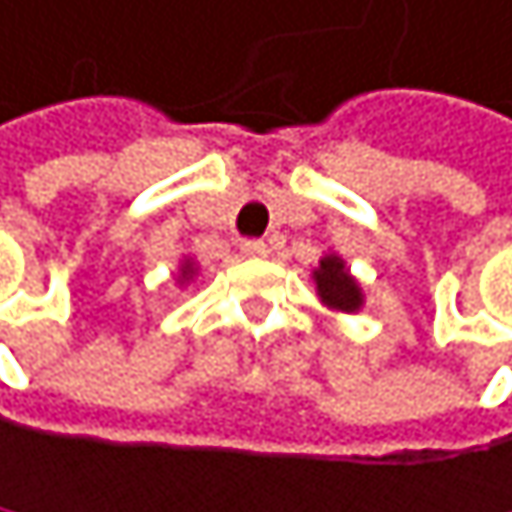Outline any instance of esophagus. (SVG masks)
Here are the masks:
<instances>
[{
  "label": "esophagus",
  "instance_id": "1",
  "mask_svg": "<svg viewBox=\"0 0 512 512\" xmlns=\"http://www.w3.org/2000/svg\"><path fill=\"white\" fill-rule=\"evenodd\" d=\"M242 251L248 254V258H267V242L264 239H245L242 242Z\"/></svg>",
  "mask_w": 512,
  "mask_h": 512
}]
</instances>
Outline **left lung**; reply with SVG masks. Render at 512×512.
<instances>
[{"label": "left lung", "instance_id": "1", "mask_svg": "<svg viewBox=\"0 0 512 512\" xmlns=\"http://www.w3.org/2000/svg\"><path fill=\"white\" fill-rule=\"evenodd\" d=\"M312 282H315V294L318 300L331 309V312H346L355 315L364 309V288L361 282L352 276L349 264L343 261V254L337 251H324L318 267L312 270Z\"/></svg>", "mask_w": 512, "mask_h": 512}]
</instances>
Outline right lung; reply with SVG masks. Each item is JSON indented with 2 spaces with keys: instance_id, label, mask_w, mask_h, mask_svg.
<instances>
[{
  "instance_id": "add662e5",
  "label": "right lung",
  "mask_w": 512,
  "mask_h": 512,
  "mask_svg": "<svg viewBox=\"0 0 512 512\" xmlns=\"http://www.w3.org/2000/svg\"><path fill=\"white\" fill-rule=\"evenodd\" d=\"M200 276V264L191 258V254H185V258L178 261V273H175V285L178 288H185V285H191L194 279Z\"/></svg>"
}]
</instances>
